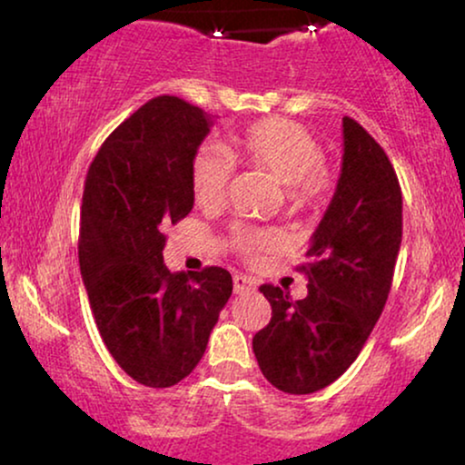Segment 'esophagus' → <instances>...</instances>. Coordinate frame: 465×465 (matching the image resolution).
Segmentation results:
<instances>
[{"instance_id": "esophagus-1", "label": "esophagus", "mask_w": 465, "mask_h": 465, "mask_svg": "<svg viewBox=\"0 0 465 465\" xmlns=\"http://www.w3.org/2000/svg\"><path fill=\"white\" fill-rule=\"evenodd\" d=\"M232 286H234V294H245V292L254 291V282H252V277H247V275H234Z\"/></svg>"}]
</instances>
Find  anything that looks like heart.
I'll list each match as a JSON object with an SVG mask.
<instances>
[{
    "mask_svg": "<svg viewBox=\"0 0 465 465\" xmlns=\"http://www.w3.org/2000/svg\"><path fill=\"white\" fill-rule=\"evenodd\" d=\"M232 164H243L267 173L284 188L292 209L321 204L331 192V174L322 164V149L310 132L286 119H262L232 136L224 153L201 149L192 160V194L198 207H218L224 201ZM241 252L258 256L275 247L277 237L269 231H241Z\"/></svg>",
    "mask_w": 465,
    "mask_h": 465,
    "instance_id": "obj_1",
    "label": "heart"
}]
</instances>
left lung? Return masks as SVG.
Returning a JSON list of instances; mask_svg holds the SVG:
<instances>
[{
    "instance_id": "8db88e82",
    "label": "left lung",
    "mask_w": 465,
    "mask_h": 465,
    "mask_svg": "<svg viewBox=\"0 0 465 465\" xmlns=\"http://www.w3.org/2000/svg\"><path fill=\"white\" fill-rule=\"evenodd\" d=\"M341 173L312 234L307 297L264 284L271 322L252 340L275 389L316 393L354 363L389 299L401 245V188L387 153L363 125L343 117Z\"/></svg>"
}]
</instances>
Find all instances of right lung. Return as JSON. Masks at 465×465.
<instances>
[{
    "label": "right lung",
    "instance_id": "1",
    "mask_svg": "<svg viewBox=\"0 0 465 465\" xmlns=\"http://www.w3.org/2000/svg\"><path fill=\"white\" fill-rule=\"evenodd\" d=\"M211 125L174 95L149 100L106 138L85 179L83 284L108 352L144 387L190 376L232 294L226 269L171 273L162 254V231L194 207L192 160Z\"/></svg>",
    "mask_w": 465,
    "mask_h": 465
}]
</instances>
